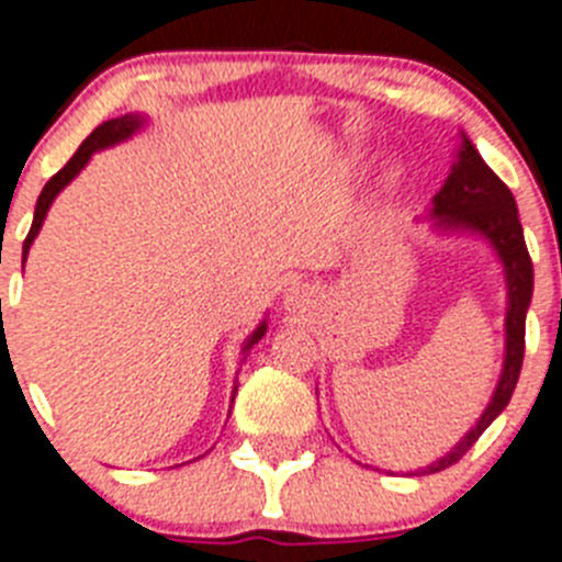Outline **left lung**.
I'll use <instances>...</instances> for the list:
<instances>
[{"instance_id":"obj_1","label":"left lung","mask_w":562,"mask_h":562,"mask_svg":"<svg viewBox=\"0 0 562 562\" xmlns=\"http://www.w3.org/2000/svg\"><path fill=\"white\" fill-rule=\"evenodd\" d=\"M440 225L446 228H471L483 234L485 239H492L497 248L503 268H506L508 282V311H506V366H503V376H499L497 391H494L492 403L483 412L480 423L465 434L463 440L457 442L454 451L440 457L437 463H431L423 471H442L454 465L465 451L477 442L480 434L492 426L503 408L508 405L514 394V385L520 380L522 369V351H526V308L531 303V289H535V271H531V257L522 239V225L517 216V205H514L512 191L506 182L483 162L477 148L463 139L460 148V159H457L454 171L449 173L446 186L434 196L431 211Z\"/></svg>"}]
</instances>
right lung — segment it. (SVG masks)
Wrapping results in <instances>:
<instances>
[{
    "mask_svg": "<svg viewBox=\"0 0 562 562\" xmlns=\"http://www.w3.org/2000/svg\"><path fill=\"white\" fill-rule=\"evenodd\" d=\"M139 125H143V120H139V116H134V113H125V116H120V120L102 122V125H99V128L93 131V134L88 136V139H85L82 145H79V150H77V154H74V157L68 159V165H65L63 171H56L54 177L48 179V186L42 188L40 200H36V211H33V225H31V231H27L25 245H22V257H27V248H31L33 237L40 234L42 223H45V214H48V209H50V202L56 200V193L63 191V188L68 186L70 179H74L79 171H82L85 162L91 159L93 150L108 148V145L122 143V139H128V136L134 134V131L139 128ZM22 262H25V259H22ZM262 334H266V323L259 325L257 331L251 334V339L245 342V348H251L254 342H259V339H262ZM234 391H237V389H234Z\"/></svg>",
    "mask_w": 562,
    "mask_h": 562,
    "instance_id": "1",
    "label": "right lung"
}]
</instances>
